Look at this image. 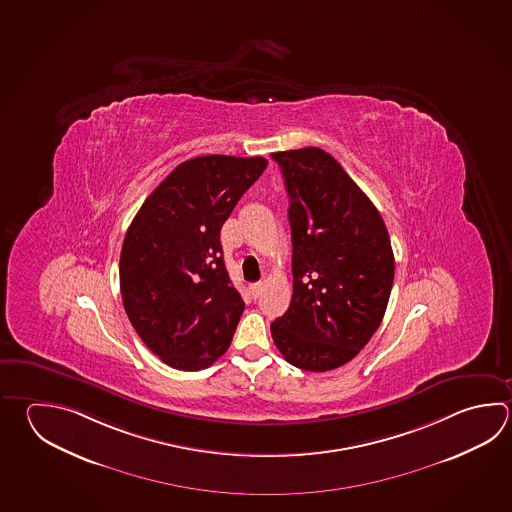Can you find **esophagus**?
<instances>
[{"label": "esophagus", "instance_id": "obj_1", "mask_svg": "<svg viewBox=\"0 0 512 512\" xmlns=\"http://www.w3.org/2000/svg\"><path fill=\"white\" fill-rule=\"evenodd\" d=\"M262 290H264V286H262V282H255V284H251V286H250L251 297H253V299H257V297H261Z\"/></svg>", "mask_w": 512, "mask_h": 512}]
</instances>
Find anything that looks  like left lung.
<instances>
[{
  "instance_id": "1",
  "label": "left lung",
  "mask_w": 512,
  "mask_h": 512,
  "mask_svg": "<svg viewBox=\"0 0 512 512\" xmlns=\"http://www.w3.org/2000/svg\"><path fill=\"white\" fill-rule=\"evenodd\" d=\"M290 197L293 295L271 322L291 366L322 373L348 364L386 313L395 257L375 204L317 146L271 154Z\"/></svg>"
}]
</instances>
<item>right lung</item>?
Listing matches in <instances>:
<instances>
[{
  "label": "right lung",
  "mask_w": 512,
  "mask_h": 512,
  "mask_svg": "<svg viewBox=\"0 0 512 512\" xmlns=\"http://www.w3.org/2000/svg\"><path fill=\"white\" fill-rule=\"evenodd\" d=\"M266 166L261 155L184 161L130 224L119 261L123 306L164 364L199 371L230 348L244 302L224 266L221 228Z\"/></svg>",
  "instance_id": "right-lung-1"
}]
</instances>
